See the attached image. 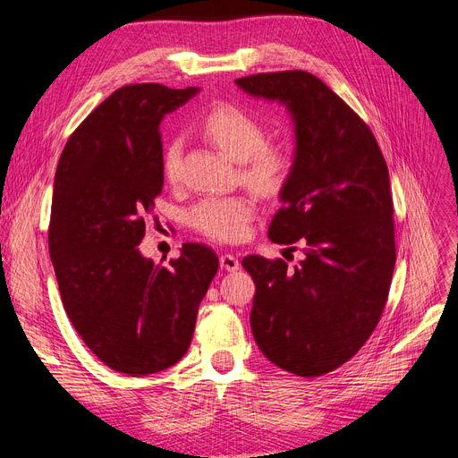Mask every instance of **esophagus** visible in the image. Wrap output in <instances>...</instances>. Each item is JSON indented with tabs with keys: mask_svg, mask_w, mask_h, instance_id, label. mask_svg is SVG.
I'll return each mask as SVG.
<instances>
[{
	"mask_svg": "<svg viewBox=\"0 0 458 458\" xmlns=\"http://www.w3.org/2000/svg\"><path fill=\"white\" fill-rule=\"evenodd\" d=\"M219 266H221V269H225V271H237L241 267V261H239L237 256H233V254H221L219 256Z\"/></svg>",
	"mask_w": 458,
	"mask_h": 458,
	"instance_id": "1",
	"label": "esophagus"
}]
</instances>
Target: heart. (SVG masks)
<instances>
[{"label": "heart", "instance_id": "obj_1", "mask_svg": "<svg viewBox=\"0 0 458 458\" xmlns=\"http://www.w3.org/2000/svg\"><path fill=\"white\" fill-rule=\"evenodd\" d=\"M202 131L233 160L242 162V175L256 189L273 192L290 170V155L284 147L267 145L259 120L237 105H217L202 118ZM164 175L177 182L182 170V141L172 140L164 148ZM256 214L250 197H206L187 212V224L219 242L242 241Z\"/></svg>", "mask_w": 458, "mask_h": 458}]
</instances>
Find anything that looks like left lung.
<instances>
[{"mask_svg": "<svg viewBox=\"0 0 458 458\" xmlns=\"http://www.w3.org/2000/svg\"><path fill=\"white\" fill-rule=\"evenodd\" d=\"M237 86L293 116L294 162L267 234L303 246L294 267L242 259L256 283L252 335L276 367L321 377L363 348L384 311L395 267L390 174L370 128L317 76L267 72Z\"/></svg>", "mask_w": 458, "mask_h": 458, "instance_id": "8db88e82", "label": "left lung"}]
</instances>
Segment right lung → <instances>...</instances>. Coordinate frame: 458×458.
Masks as SVG:
<instances>
[{"label": "right lung", "instance_id": "add662e5", "mask_svg": "<svg viewBox=\"0 0 458 458\" xmlns=\"http://www.w3.org/2000/svg\"><path fill=\"white\" fill-rule=\"evenodd\" d=\"M197 91L116 89L68 137L55 172L49 254L64 311L88 348L130 377L185 355L219 266L195 242L168 267L140 252L145 216L164 185L160 122Z\"/></svg>", "mask_w": 458, "mask_h": 458}]
</instances>
